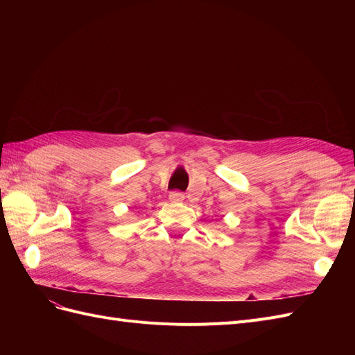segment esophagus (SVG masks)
<instances>
[{"mask_svg":"<svg viewBox=\"0 0 355 355\" xmlns=\"http://www.w3.org/2000/svg\"><path fill=\"white\" fill-rule=\"evenodd\" d=\"M168 200H170V201H173V202H180V201H184V200H185V194H184V192L173 191V192H170Z\"/></svg>","mask_w":355,"mask_h":355,"instance_id":"obj_1","label":"esophagus"}]
</instances>
